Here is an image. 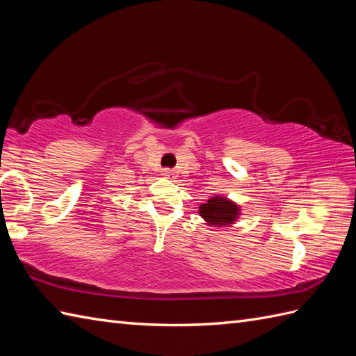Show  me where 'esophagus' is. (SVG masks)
<instances>
[{"label": "esophagus", "instance_id": "1", "mask_svg": "<svg viewBox=\"0 0 356 356\" xmlns=\"http://www.w3.org/2000/svg\"><path fill=\"white\" fill-rule=\"evenodd\" d=\"M161 175L164 177V178H169V179H173V178H177V172L173 170V169H163V172H161Z\"/></svg>", "mask_w": 356, "mask_h": 356}]
</instances>
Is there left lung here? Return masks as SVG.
I'll return each instance as SVG.
<instances>
[{"label": "left lung", "instance_id": "left-lung-1", "mask_svg": "<svg viewBox=\"0 0 356 356\" xmlns=\"http://www.w3.org/2000/svg\"><path fill=\"white\" fill-rule=\"evenodd\" d=\"M200 216L211 227H232L241 216V207L225 196L215 195L200 205Z\"/></svg>", "mask_w": 356, "mask_h": 356}]
</instances>
